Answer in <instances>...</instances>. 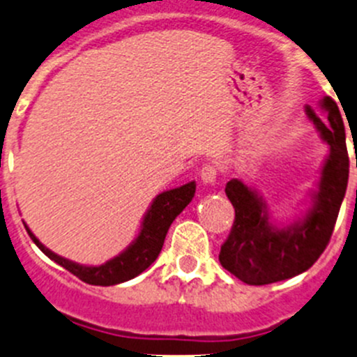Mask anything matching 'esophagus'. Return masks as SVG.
<instances>
[{"mask_svg":"<svg viewBox=\"0 0 357 357\" xmlns=\"http://www.w3.org/2000/svg\"><path fill=\"white\" fill-rule=\"evenodd\" d=\"M215 178H218V165L205 164L200 169V179L204 185H211V183L215 181Z\"/></svg>","mask_w":357,"mask_h":357,"instance_id":"34e87169","label":"esophagus"}]
</instances>
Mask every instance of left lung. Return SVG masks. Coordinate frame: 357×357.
<instances>
[{
    "instance_id": "8db88e82",
    "label": "left lung",
    "mask_w": 357,
    "mask_h": 357,
    "mask_svg": "<svg viewBox=\"0 0 357 357\" xmlns=\"http://www.w3.org/2000/svg\"><path fill=\"white\" fill-rule=\"evenodd\" d=\"M321 109L328 121L319 119L311 107H305V114L330 145V155L323 165L318 192L312 195V207L302 221L276 228L257 193L240 179L226 185V195L235 207V222L221 245L219 262L243 283L269 285L307 271L332 238L347 190L349 153L337 103L325 96Z\"/></svg>"
}]
</instances>
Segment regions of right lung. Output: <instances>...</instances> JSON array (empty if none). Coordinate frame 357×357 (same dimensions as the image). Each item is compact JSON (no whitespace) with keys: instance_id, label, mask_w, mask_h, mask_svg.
<instances>
[{"instance_id":"obj_1","label":"right lung","mask_w":357,"mask_h":357,"mask_svg":"<svg viewBox=\"0 0 357 357\" xmlns=\"http://www.w3.org/2000/svg\"><path fill=\"white\" fill-rule=\"evenodd\" d=\"M195 181L186 183V185L179 186V188L169 190V192L160 193L153 204L150 205L149 212H146L145 219L142 222V231L136 236L135 242L126 248L122 254L117 257L110 259L102 266H81L75 262L68 261V259L60 257L55 252L46 248L31 233V229L25 226L29 236L32 242L36 243L45 255H48L52 261L66 268L72 275L77 276L84 283L89 285H100V287H110L117 285V283L128 282L138 276L139 273L145 271L150 264L158 257L162 245H164L165 235H167L169 226L172 225L176 218L183 212V208L190 204L195 195Z\"/></svg>"}]
</instances>
